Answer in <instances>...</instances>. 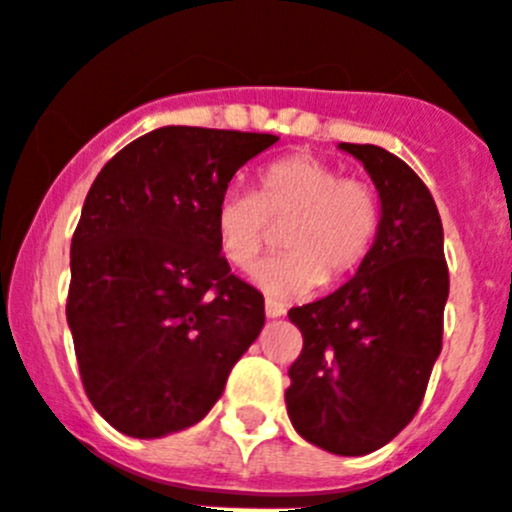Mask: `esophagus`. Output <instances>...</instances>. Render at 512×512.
I'll use <instances>...</instances> for the list:
<instances>
[{
  "label": "esophagus",
  "instance_id": "1",
  "mask_svg": "<svg viewBox=\"0 0 512 512\" xmlns=\"http://www.w3.org/2000/svg\"><path fill=\"white\" fill-rule=\"evenodd\" d=\"M265 313H267V316H270V319H278V316H283V313H285V306H283V303L270 301V298H267V301H265Z\"/></svg>",
  "mask_w": 512,
  "mask_h": 512
}]
</instances>
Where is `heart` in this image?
Returning <instances> with one entry per match:
<instances>
[{"label":"heart","instance_id":"heart-1","mask_svg":"<svg viewBox=\"0 0 512 512\" xmlns=\"http://www.w3.org/2000/svg\"><path fill=\"white\" fill-rule=\"evenodd\" d=\"M382 224L380 193L316 155L296 153L257 170L255 193L227 191L214 211L216 247L237 270H250L283 229L288 252L267 260L257 283L275 298H298L316 285H339L372 255Z\"/></svg>","mask_w":512,"mask_h":512}]
</instances>
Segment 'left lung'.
<instances>
[{"instance_id": "left-lung-1", "label": "left lung", "mask_w": 512, "mask_h": 512, "mask_svg": "<svg viewBox=\"0 0 512 512\" xmlns=\"http://www.w3.org/2000/svg\"><path fill=\"white\" fill-rule=\"evenodd\" d=\"M342 150L380 191V234L349 283L288 311L303 349L285 405L303 439L359 457L393 441L421 408L441 352L449 267L439 209L416 170L377 145Z\"/></svg>"}]
</instances>
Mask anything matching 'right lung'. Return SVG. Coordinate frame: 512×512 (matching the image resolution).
<instances>
[{
	"label": "right lung",
	"instance_id": "add662e5",
	"mask_svg": "<svg viewBox=\"0 0 512 512\" xmlns=\"http://www.w3.org/2000/svg\"><path fill=\"white\" fill-rule=\"evenodd\" d=\"M275 142L160 127L91 183L66 316L86 395L122 434L158 439L199 423L260 334L265 301L216 247L214 211L234 173Z\"/></svg>",
	"mask_w": 512,
	"mask_h": 512
}]
</instances>
